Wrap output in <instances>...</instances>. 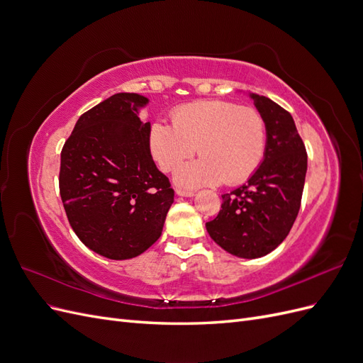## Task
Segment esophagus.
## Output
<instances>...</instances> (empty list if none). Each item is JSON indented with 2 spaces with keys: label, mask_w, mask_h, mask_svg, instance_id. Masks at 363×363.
Listing matches in <instances>:
<instances>
[{
  "label": "esophagus",
  "mask_w": 363,
  "mask_h": 363,
  "mask_svg": "<svg viewBox=\"0 0 363 363\" xmlns=\"http://www.w3.org/2000/svg\"><path fill=\"white\" fill-rule=\"evenodd\" d=\"M175 194L177 195H182V196H194V192L192 191H184V189H175Z\"/></svg>",
  "instance_id": "obj_1"
}]
</instances>
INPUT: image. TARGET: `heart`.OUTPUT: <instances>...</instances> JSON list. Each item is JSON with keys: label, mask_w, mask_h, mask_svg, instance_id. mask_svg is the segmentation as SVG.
<instances>
[{"label": "heart", "mask_w": 363, "mask_h": 363, "mask_svg": "<svg viewBox=\"0 0 363 363\" xmlns=\"http://www.w3.org/2000/svg\"><path fill=\"white\" fill-rule=\"evenodd\" d=\"M171 123L172 127L159 121L151 124L148 147L164 172L177 169L199 147L203 157L175 174L182 186L239 184L256 172L265 156L267 125L255 107L224 100L196 101L174 108Z\"/></svg>", "instance_id": "b5f03b06"}]
</instances>
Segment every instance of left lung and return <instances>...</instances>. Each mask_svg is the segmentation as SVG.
Returning <instances> with one entry per match:
<instances>
[{
	"mask_svg": "<svg viewBox=\"0 0 363 363\" xmlns=\"http://www.w3.org/2000/svg\"><path fill=\"white\" fill-rule=\"evenodd\" d=\"M250 96L265 119V157L245 184L223 195L221 211L206 228L230 255L257 259L291 232L301 206L307 152L288 111L267 96Z\"/></svg>",
	"mask_w": 363,
	"mask_h": 363,
	"instance_id": "obj_1",
	"label": "left lung"
}]
</instances>
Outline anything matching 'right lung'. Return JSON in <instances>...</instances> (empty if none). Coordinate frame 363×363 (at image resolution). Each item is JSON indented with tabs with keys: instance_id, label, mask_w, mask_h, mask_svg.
Returning <instances> with one entry per match:
<instances>
[{
	"instance_id": "right-lung-1",
	"label": "right lung",
	"mask_w": 363,
	"mask_h": 363,
	"mask_svg": "<svg viewBox=\"0 0 363 363\" xmlns=\"http://www.w3.org/2000/svg\"><path fill=\"white\" fill-rule=\"evenodd\" d=\"M148 98L115 94L84 112L60 155L59 189L82 242L107 259L142 255L162 235L174 189L151 157Z\"/></svg>"
}]
</instances>
